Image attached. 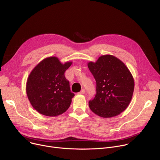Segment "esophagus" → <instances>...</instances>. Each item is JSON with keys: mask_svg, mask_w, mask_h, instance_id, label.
<instances>
[{"mask_svg": "<svg viewBox=\"0 0 160 160\" xmlns=\"http://www.w3.org/2000/svg\"><path fill=\"white\" fill-rule=\"evenodd\" d=\"M85 93V90L84 88H83V89L81 90V91L78 94H84Z\"/></svg>", "mask_w": 160, "mask_h": 160, "instance_id": "34e87169", "label": "esophagus"}]
</instances>
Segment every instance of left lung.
<instances>
[{"label":"left lung","mask_w":160,"mask_h":160,"mask_svg":"<svg viewBox=\"0 0 160 160\" xmlns=\"http://www.w3.org/2000/svg\"><path fill=\"white\" fill-rule=\"evenodd\" d=\"M88 68L96 82V94L88 102L89 108L102 118L117 116L129 105L134 90L133 77L117 58L104 55Z\"/></svg>","instance_id":"obj_1"}]
</instances>
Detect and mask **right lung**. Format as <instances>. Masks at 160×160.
Wrapping results in <instances>:
<instances>
[{
    "label": "right lung",
    "instance_id": "1",
    "mask_svg": "<svg viewBox=\"0 0 160 160\" xmlns=\"http://www.w3.org/2000/svg\"><path fill=\"white\" fill-rule=\"evenodd\" d=\"M72 64H62L58 58L49 57L40 62L30 73L26 91L33 108L45 116L56 117L69 108L75 94L64 72Z\"/></svg>",
    "mask_w": 160,
    "mask_h": 160
}]
</instances>
